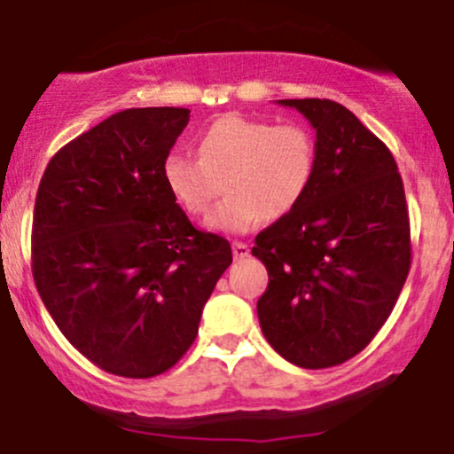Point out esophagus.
I'll return each instance as SVG.
<instances>
[{
    "label": "esophagus",
    "mask_w": 454,
    "mask_h": 454,
    "mask_svg": "<svg viewBox=\"0 0 454 454\" xmlns=\"http://www.w3.org/2000/svg\"><path fill=\"white\" fill-rule=\"evenodd\" d=\"M248 254H250V246L248 244H244V241H232V256H235L237 261L246 259Z\"/></svg>",
    "instance_id": "esophagus-1"
}]
</instances>
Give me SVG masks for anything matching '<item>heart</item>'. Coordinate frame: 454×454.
Listing matches in <instances>:
<instances>
[{"label":"heart","mask_w":454,"mask_h":454,"mask_svg":"<svg viewBox=\"0 0 454 454\" xmlns=\"http://www.w3.org/2000/svg\"><path fill=\"white\" fill-rule=\"evenodd\" d=\"M316 173L312 131L299 122L272 125L228 114L201 131L198 158L168 153L162 180L189 215H204L219 195L226 198L206 217L210 231H253L265 217H283L309 191Z\"/></svg>","instance_id":"1"}]
</instances>
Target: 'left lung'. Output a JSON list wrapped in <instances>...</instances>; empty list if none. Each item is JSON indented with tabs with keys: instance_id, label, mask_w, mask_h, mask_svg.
<instances>
[{
	"instance_id": "obj_1",
	"label": "left lung",
	"mask_w": 454,
	"mask_h": 454,
	"mask_svg": "<svg viewBox=\"0 0 454 454\" xmlns=\"http://www.w3.org/2000/svg\"><path fill=\"white\" fill-rule=\"evenodd\" d=\"M278 105L314 127L316 173L301 204L256 235L270 277L256 314L287 363L336 367L373 340L409 277L404 184L387 145L340 103Z\"/></svg>"
}]
</instances>
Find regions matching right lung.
Instances as JSON below:
<instances>
[{"label": "right lung", "mask_w": 454, "mask_h": 454, "mask_svg": "<svg viewBox=\"0 0 454 454\" xmlns=\"http://www.w3.org/2000/svg\"><path fill=\"white\" fill-rule=\"evenodd\" d=\"M191 109H125L67 142L41 177L32 277L87 360L122 378L171 369L232 263L223 237L193 228L162 180Z\"/></svg>", "instance_id": "add662e5"}]
</instances>
